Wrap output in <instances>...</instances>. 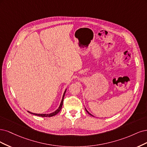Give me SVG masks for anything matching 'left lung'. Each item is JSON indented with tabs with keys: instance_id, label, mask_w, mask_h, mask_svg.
<instances>
[{
	"instance_id": "1",
	"label": "left lung",
	"mask_w": 147,
	"mask_h": 147,
	"mask_svg": "<svg viewBox=\"0 0 147 147\" xmlns=\"http://www.w3.org/2000/svg\"><path fill=\"white\" fill-rule=\"evenodd\" d=\"M86 111H87V112H88V113H89V114H90V115H92V114H91V113H89V112H88V111H87V110H86ZM92 116H93V115H92Z\"/></svg>"
}]
</instances>
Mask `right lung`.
Wrapping results in <instances>:
<instances>
[{"label": "right lung", "instance_id": "obj_1", "mask_svg": "<svg viewBox=\"0 0 147 147\" xmlns=\"http://www.w3.org/2000/svg\"><path fill=\"white\" fill-rule=\"evenodd\" d=\"M65 92H65L64 94H63V98H62V100H61V103H60V105L59 106V107L58 108V109L55 111L53 113H49V114H39V113H32V112H30L28 111V112H29L30 113H32V114H34L35 115H37V116H40V117H53V116H54L57 113H58L61 109V107H62V106H63V98H64V96H65Z\"/></svg>", "mask_w": 147, "mask_h": 147}]
</instances>
